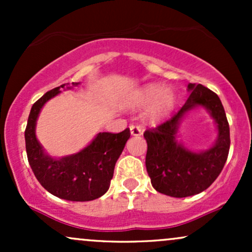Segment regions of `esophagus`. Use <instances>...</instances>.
I'll return each instance as SVG.
<instances>
[{
  "mask_svg": "<svg viewBox=\"0 0 252 252\" xmlns=\"http://www.w3.org/2000/svg\"><path fill=\"white\" fill-rule=\"evenodd\" d=\"M130 132H131L132 136H140L142 134V129H141L140 126H134V124H131V126H130Z\"/></svg>",
  "mask_w": 252,
  "mask_h": 252,
  "instance_id": "esophagus-1",
  "label": "esophagus"
}]
</instances>
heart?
<instances>
[{"mask_svg": "<svg viewBox=\"0 0 252 252\" xmlns=\"http://www.w3.org/2000/svg\"><path fill=\"white\" fill-rule=\"evenodd\" d=\"M149 104L147 117L150 121H158L172 111L175 104V94L172 90H163L161 84L152 83L141 88L132 97V105L143 106Z\"/></svg>", "mask_w": 252, "mask_h": 252, "instance_id": "heart-1", "label": "heart"}]
</instances>
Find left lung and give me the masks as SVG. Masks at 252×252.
I'll return each mask as SVG.
<instances>
[{
    "label": "left lung",
    "mask_w": 252,
    "mask_h": 252,
    "mask_svg": "<svg viewBox=\"0 0 252 252\" xmlns=\"http://www.w3.org/2000/svg\"><path fill=\"white\" fill-rule=\"evenodd\" d=\"M189 99L169 120L143 134L148 144L146 167L153 187L174 198L194 195L209 189L224 168L230 150V126L219 97L201 84H189ZM196 106L210 112L219 129L216 143L200 153L190 152L176 141L182 117Z\"/></svg>",
    "instance_id": "8db88e82"
}]
</instances>
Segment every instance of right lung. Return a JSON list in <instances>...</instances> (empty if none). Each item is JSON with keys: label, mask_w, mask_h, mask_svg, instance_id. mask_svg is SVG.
<instances>
[{"label": "right lung", "mask_w": 252, "mask_h": 252, "mask_svg": "<svg viewBox=\"0 0 252 252\" xmlns=\"http://www.w3.org/2000/svg\"><path fill=\"white\" fill-rule=\"evenodd\" d=\"M79 84H63L46 92L33 104L25 130L26 152L37 181L51 194L70 201H90L109 189L115 164L130 137L129 128L118 134L99 132L79 153L62 158L46 154L35 135L37 116L45 103L60 94V89H71Z\"/></svg>", "instance_id": "add662e5"}]
</instances>
